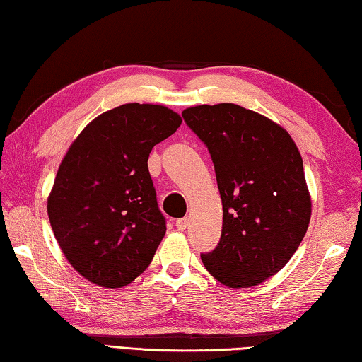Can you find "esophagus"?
<instances>
[{"instance_id": "34e87169", "label": "esophagus", "mask_w": 362, "mask_h": 362, "mask_svg": "<svg viewBox=\"0 0 362 362\" xmlns=\"http://www.w3.org/2000/svg\"><path fill=\"white\" fill-rule=\"evenodd\" d=\"M175 226H177V230H179V231L187 230V226H188V218H187V217L179 218V220H177V222H175Z\"/></svg>"}]
</instances>
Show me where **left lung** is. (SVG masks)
Wrapping results in <instances>:
<instances>
[{"label":"left lung","instance_id":"1","mask_svg":"<svg viewBox=\"0 0 362 362\" xmlns=\"http://www.w3.org/2000/svg\"><path fill=\"white\" fill-rule=\"evenodd\" d=\"M182 116L211 153L223 206L222 236L201 260L233 289L260 284L291 260L308 230L311 199L297 145L276 122L235 103Z\"/></svg>","mask_w":362,"mask_h":362}]
</instances>
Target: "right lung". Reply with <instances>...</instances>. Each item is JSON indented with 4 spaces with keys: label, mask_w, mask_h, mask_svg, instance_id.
Masks as SVG:
<instances>
[{
    "label": "right lung",
    "mask_w": 362,
    "mask_h": 362,
    "mask_svg": "<svg viewBox=\"0 0 362 362\" xmlns=\"http://www.w3.org/2000/svg\"><path fill=\"white\" fill-rule=\"evenodd\" d=\"M180 124L168 107L124 103L90 121L66 151L47 216L66 260L90 283L119 289L153 260L166 218L148 156Z\"/></svg>",
    "instance_id": "add662e5"
}]
</instances>
